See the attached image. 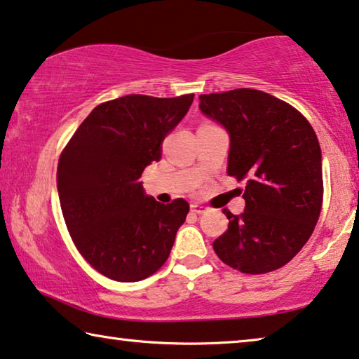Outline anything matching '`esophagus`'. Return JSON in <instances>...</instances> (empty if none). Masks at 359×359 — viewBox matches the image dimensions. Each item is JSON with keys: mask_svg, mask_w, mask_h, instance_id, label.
<instances>
[{"mask_svg": "<svg viewBox=\"0 0 359 359\" xmlns=\"http://www.w3.org/2000/svg\"><path fill=\"white\" fill-rule=\"evenodd\" d=\"M190 208H191V211H194V212H196V214H203V212H205V211L208 210V208H206V206H203V205H200V203H194V205H191Z\"/></svg>", "mask_w": 359, "mask_h": 359, "instance_id": "obj_1", "label": "esophagus"}]
</instances>
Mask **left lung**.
<instances>
[{
    "mask_svg": "<svg viewBox=\"0 0 359 359\" xmlns=\"http://www.w3.org/2000/svg\"><path fill=\"white\" fill-rule=\"evenodd\" d=\"M200 109L227 128V174L245 184V211L224 210L229 227L212 248L243 274L279 269L311 237L323 208L316 133L298 109L261 90L200 95Z\"/></svg>",
    "mask_w": 359,
    "mask_h": 359,
    "instance_id": "left-lung-1",
    "label": "left lung"
}]
</instances>
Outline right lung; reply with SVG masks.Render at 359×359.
<instances>
[{
  "label": "right lung",
  "instance_id": "obj_1",
  "mask_svg": "<svg viewBox=\"0 0 359 359\" xmlns=\"http://www.w3.org/2000/svg\"><path fill=\"white\" fill-rule=\"evenodd\" d=\"M194 96L104 101L62 149L57 194L64 221L79 253L108 279L143 280L169 258L190 206L184 198L161 205L147 196L140 177L161 159L163 140Z\"/></svg>",
  "mask_w": 359,
  "mask_h": 359
}]
</instances>
